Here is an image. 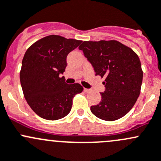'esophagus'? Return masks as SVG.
Masks as SVG:
<instances>
[{"label":"esophagus","mask_w":161,"mask_h":161,"mask_svg":"<svg viewBox=\"0 0 161 161\" xmlns=\"http://www.w3.org/2000/svg\"><path fill=\"white\" fill-rule=\"evenodd\" d=\"M84 92H86V93H88V92H92V89H88V88H84Z\"/></svg>","instance_id":"obj_1"}]
</instances>
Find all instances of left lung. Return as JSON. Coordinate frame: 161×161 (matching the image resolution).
<instances>
[{
    "instance_id": "left-lung-1",
    "label": "left lung",
    "mask_w": 161,
    "mask_h": 161,
    "mask_svg": "<svg viewBox=\"0 0 161 161\" xmlns=\"http://www.w3.org/2000/svg\"><path fill=\"white\" fill-rule=\"evenodd\" d=\"M94 67L95 75L105 78L102 100L91 106L96 117L115 121L126 115L140 94L142 70L137 54L116 40L84 41L79 46Z\"/></svg>"
}]
</instances>
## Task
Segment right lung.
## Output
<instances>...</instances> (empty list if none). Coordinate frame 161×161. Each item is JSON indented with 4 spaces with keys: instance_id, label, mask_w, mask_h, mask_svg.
Segmentation results:
<instances>
[{
    "instance_id": "right-lung-1",
    "label": "right lung",
    "mask_w": 161,
    "mask_h": 161,
    "mask_svg": "<svg viewBox=\"0 0 161 161\" xmlns=\"http://www.w3.org/2000/svg\"><path fill=\"white\" fill-rule=\"evenodd\" d=\"M81 42L51 35L31 45L25 53L20 72L21 88L29 105L42 119L65 117L74 96L83 92L80 84H68L62 77L67 55Z\"/></svg>"
}]
</instances>
